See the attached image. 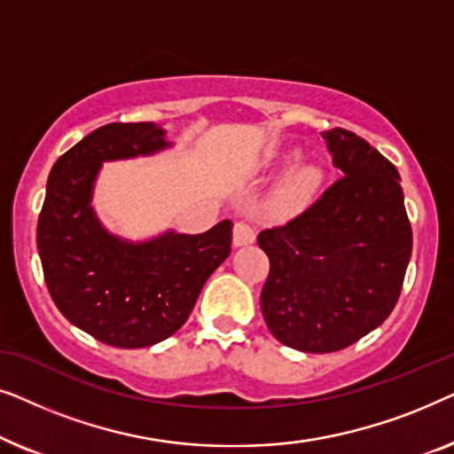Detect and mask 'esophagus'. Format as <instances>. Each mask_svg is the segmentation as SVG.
Listing matches in <instances>:
<instances>
[{
    "label": "esophagus",
    "instance_id": "esophagus-1",
    "mask_svg": "<svg viewBox=\"0 0 454 454\" xmlns=\"http://www.w3.org/2000/svg\"><path fill=\"white\" fill-rule=\"evenodd\" d=\"M256 239V233H254L252 225H247L244 221H238L233 227V246H250Z\"/></svg>",
    "mask_w": 454,
    "mask_h": 454
}]
</instances>
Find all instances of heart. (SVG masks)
<instances>
[{
    "label": "heart",
    "mask_w": 454,
    "mask_h": 454,
    "mask_svg": "<svg viewBox=\"0 0 454 454\" xmlns=\"http://www.w3.org/2000/svg\"><path fill=\"white\" fill-rule=\"evenodd\" d=\"M322 184V171L314 165H301L289 173L270 196V210L278 216L301 213L314 200Z\"/></svg>",
    "instance_id": "b5f03b06"
}]
</instances>
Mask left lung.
<instances>
[{"mask_svg":"<svg viewBox=\"0 0 454 454\" xmlns=\"http://www.w3.org/2000/svg\"><path fill=\"white\" fill-rule=\"evenodd\" d=\"M322 138L343 176L295 219L258 235L270 260L260 294L266 326L306 353L340 351L380 326L413 246L396 167L349 129Z\"/></svg>","mask_w":454,"mask_h":454,"instance_id":"left-lung-1","label":"left lung"}]
</instances>
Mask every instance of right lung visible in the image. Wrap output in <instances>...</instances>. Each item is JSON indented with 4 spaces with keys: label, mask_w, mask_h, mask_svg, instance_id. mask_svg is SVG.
<instances>
[{
    "label": "right lung",
    "mask_w": 454,
    "mask_h": 454,
    "mask_svg": "<svg viewBox=\"0 0 454 454\" xmlns=\"http://www.w3.org/2000/svg\"><path fill=\"white\" fill-rule=\"evenodd\" d=\"M167 146L165 129L153 121L107 123L61 154L47 179L36 247L49 294L74 326L120 349L151 347L177 333L231 252L229 219L207 233L165 231L136 244L97 219L90 202L105 160Z\"/></svg>",
    "instance_id": "add662e5"
}]
</instances>
